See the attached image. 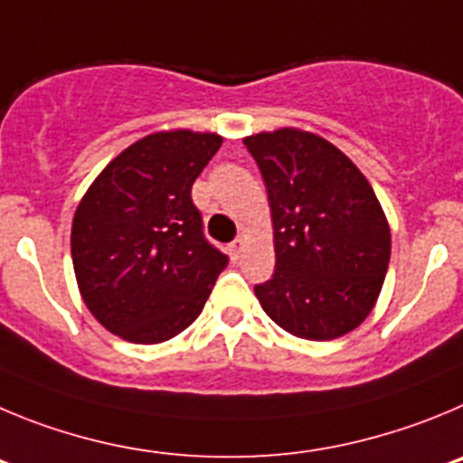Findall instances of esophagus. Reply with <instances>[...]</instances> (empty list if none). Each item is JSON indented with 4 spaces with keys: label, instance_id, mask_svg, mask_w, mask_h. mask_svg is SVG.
Listing matches in <instances>:
<instances>
[{
    "label": "esophagus",
    "instance_id": "obj_1",
    "mask_svg": "<svg viewBox=\"0 0 463 463\" xmlns=\"http://www.w3.org/2000/svg\"><path fill=\"white\" fill-rule=\"evenodd\" d=\"M241 249H244V240H235L231 247H228V253H231L232 260H237V258L241 256Z\"/></svg>",
    "mask_w": 463,
    "mask_h": 463
}]
</instances>
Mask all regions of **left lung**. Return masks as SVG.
<instances>
[{"instance_id": "left-lung-1", "label": "left lung", "mask_w": 463, "mask_h": 463, "mask_svg": "<svg viewBox=\"0 0 463 463\" xmlns=\"http://www.w3.org/2000/svg\"><path fill=\"white\" fill-rule=\"evenodd\" d=\"M274 228V274L256 286L293 336L330 341L364 323L390 262V223L362 170L330 140L295 127L247 136Z\"/></svg>"}]
</instances>
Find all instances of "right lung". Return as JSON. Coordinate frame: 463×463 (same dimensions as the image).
I'll return each mask as SVG.
<instances>
[{
	"mask_svg": "<svg viewBox=\"0 0 463 463\" xmlns=\"http://www.w3.org/2000/svg\"><path fill=\"white\" fill-rule=\"evenodd\" d=\"M223 138L212 131L149 133L119 152L80 198L71 258L82 302L108 332L161 344L205 307L228 256L203 237L191 186Z\"/></svg>",
	"mask_w": 463,
	"mask_h": 463,
	"instance_id": "1",
	"label": "right lung"
}]
</instances>
